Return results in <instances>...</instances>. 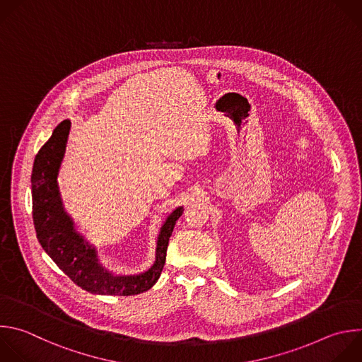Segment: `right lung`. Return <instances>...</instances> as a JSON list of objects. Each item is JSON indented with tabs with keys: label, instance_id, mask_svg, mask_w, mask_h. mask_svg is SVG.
<instances>
[{
	"label": "right lung",
	"instance_id": "obj_1",
	"mask_svg": "<svg viewBox=\"0 0 362 362\" xmlns=\"http://www.w3.org/2000/svg\"><path fill=\"white\" fill-rule=\"evenodd\" d=\"M71 122H62L35 156L33 168V218L42 249L55 264L81 288L92 294L135 296L149 290L160 277L166 260L169 237L183 209H176L165 221L156 249V262L139 276L117 277L105 272L96 253L75 233L72 220L62 209L57 176L64 158Z\"/></svg>",
	"mask_w": 362,
	"mask_h": 362
}]
</instances>
